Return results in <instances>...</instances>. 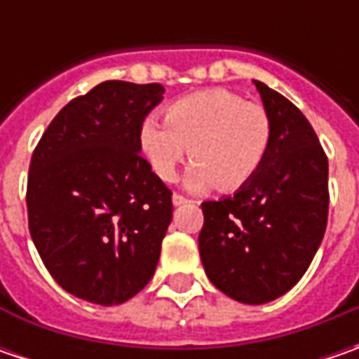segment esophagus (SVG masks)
I'll return each mask as SVG.
<instances>
[{
    "instance_id": "obj_1",
    "label": "esophagus",
    "mask_w": 359,
    "mask_h": 359,
    "mask_svg": "<svg viewBox=\"0 0 359 359\" xmlns=\"http://www.w3.org/2000/svg\"><path fill=\"white\" fill-rule=\"evenodd\" d=\"M172 201H173V205H175V208H180V205H186L189 200H186V198H184V196H180V194H173Z\"/></svg>"
}]
</instances>
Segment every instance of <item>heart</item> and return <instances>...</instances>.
Here are the masks:
<instances>
[{
	"instance_id": "obj_1",
	"label": "heart",
	"mask_w": 359,
	"mask_h": 359,
	"mask_svg": "<svg viewBox=\"0 0 359 359\" xmlns=\"http://www.w3.org/2000/svg\"><path fill=\"white\" fill-rule=\"evenodd\" d=\"M140 151L151 172L173 182L186 154L194 159L184 186L194 194L217 186L236 191L262 170L271 145V119L257 104L224 88L189 93L165 109V123L145 118Z\"/></svg>"
}]
</instances>
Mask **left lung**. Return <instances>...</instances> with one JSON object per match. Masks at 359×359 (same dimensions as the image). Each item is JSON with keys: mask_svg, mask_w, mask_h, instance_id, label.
<instances>
[{"mask_svg": "<svg viewBox=\"0 0 359 359\" xmlns=\"http://www.w3.org/2000/svg\"><path fill=\"white\" fill-rule=\"evenodd\" d=\"M271 119V145L233 196L203 201L200 257L219 292L259 306L290 292L310 268L327 224V158L290 100L254 81Z\"/></svg>", "mask_w": 359, "mask_h": 359, "instance_id": "left-lung-1", "label": "left lung"}]
</instances>
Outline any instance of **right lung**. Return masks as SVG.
Wrapping results in <instances>:
<instances>
[{
	"label": "right lung",
	"mask_w": 359,
	"mask_h": 359,
	"mask_svg": "<svg viewBox=\"0 0 359 359\" xmlns=\"http://www.w3.org/2000/svg\"><path fill=\"white\" fill-rule=\"evenodd\" d=\"M163 91L104 81L63 107L32 156L29 233L53 280L79 299L118 306L156 273L172 191L140 156L137 133Z\"/></svg>",
	"instance_id": "add662e5"
}]
</instances>
